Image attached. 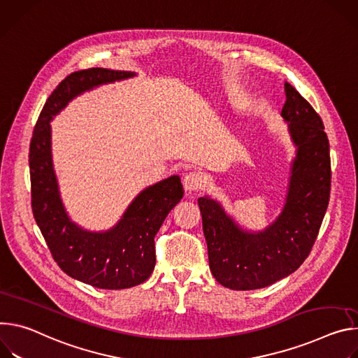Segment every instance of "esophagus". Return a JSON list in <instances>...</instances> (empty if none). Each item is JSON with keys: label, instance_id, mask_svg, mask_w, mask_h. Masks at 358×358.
I'll use <instances>...</instances> for the list:
<instances>
[{"label": "esophagus", "instance_id": "1", "mask_svg": "<svg viewBox=\"0 0 358 358\" xmlns=\"http://www.w3.org/2000/svg\"><path fill=\"white\" fill-rule=\"evenodd\" d=\"M206 185V178L201 172H189L183 179V186L187 192L201 190Z\"/></svg>", "mask_w": 358, "mask_h": 358}]
</instances>
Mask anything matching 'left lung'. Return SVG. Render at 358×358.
<instances>
[{
	"instance_id": "8db88e82",
	"label": "left lung",
	"mask_w": 358,
	"mask_h": 358,
	"mask_svg": "<svg viewBox=\"0 0 358 358\" xmlns=\"http://www.w3.org/2000/svg\"><path fill=\"white\" fill-rule=\"evenodd\" d=\"M282 116L297 155L282 215L264 231L249 233L210 197H199L209 267L231 290H255L279 282L307 259L326 215L331 189L330 143L320 115L289 84Z\"/></svg>"
}]
</instances>
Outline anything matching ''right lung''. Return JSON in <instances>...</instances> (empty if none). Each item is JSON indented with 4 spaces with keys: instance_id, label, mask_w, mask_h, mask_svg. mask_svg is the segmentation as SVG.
<instances>
[{
    "instance_id": "1",
    "label": "right lung",
    "mask_w": 358,
    "mask_h": 358,
    "mask_svg": "<svg viewBox=\"0 0 358 358\" xmlns=\"http://www.w3.org/2000/svg\"><path fill=\"white\" fill-rule=\"evenodd\" d=\"M134 75L103 68L72 72L47 99L29 143L31 206L35 222L61 270L98 289L134 287L152 274L156 262L153 237L183 197V186L179 176H171L141 192L109 231L83 230L69 220L61 202L52 169L50 121L81 92Z\"/></svg>"
}]
</instances>
